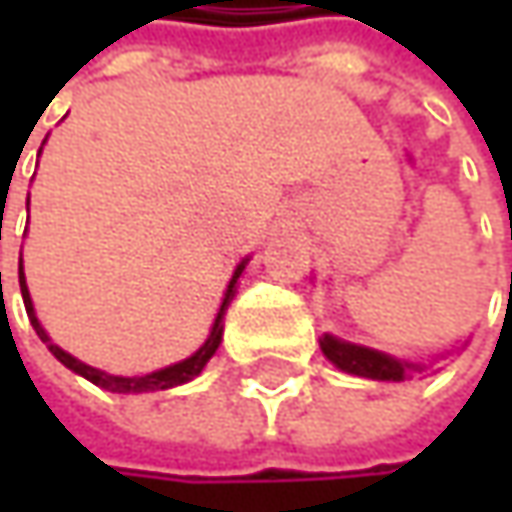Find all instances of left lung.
<instances>
[{
	"label": "left lung",
	"instance_id": "left-lung-1",
	"mask_svg": "<svg viewBox=\"0 0 512 512\" xmlns=\"http://www.w3.org/2000/svg\"><path fill=\"white\" fill-rule=\"evenodd\" d=\"M319 347H322V353L339 370L350 373V376L373 379V382H404V379H413L416 373L427 370V364L422 362H407V359L390 356L384 350H373V347H364V344L344 342V339L333 336V333H325L319 339Z\"/></svg>",
	"mask_w": 512,
	"mask_h": 512
}]
</instances>
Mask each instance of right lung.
Returning a JSON list of instances; mask_svg holds the SVG:
<instances>
[{
    "label": "right lung",
    "mask_w": 512,
    "mask_h": 512,
    "mask_svg": "<svg viewBox=\"0 0 512 512\" xmlns=\"http://www.w3.org/2000/svg\"><path fill=\"white\" fill-rule=\"evenodd\" d=\"M42 153V148H39ZM28 205H30V196H28ZM247 262H250V256L242 259L236 270H233V276H230V282H227L225 290V299H222V305H219V313H216V319H213V327H210V333H207L205 344L193 353V356H187L182 362L168 364V367H162V370H153V373H145V376H113V373H105V370H99V367H90V364L79 362L76 356H70L68 350H62L59 344L50 342L48 330L42 327V322L36 319V310H33V299H30V290L28 282H25V270H22V262H19V287H22V299H25V310H28V319L33 330H36V336L42 339V342L48 344V350L59 359V362L65 364L68 370H73L76 376H82V379H88L96 387H102V390H108V393H153V390H168V387H179V384H187L190 379H196L202 370H205V364L213 359V353L219 350V344H222V333H225V313L227 305L233 302V296H236V285H239V276L245 273ZM2 279V273H0Z\"/></svg>",
    "instance_id": "right-lung-1"
}]
</instances>
